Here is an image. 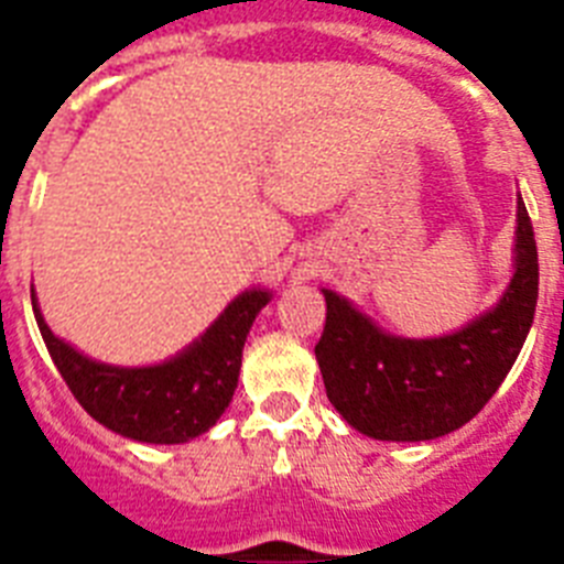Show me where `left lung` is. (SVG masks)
I'll return each instance as SVG.
<instances>
[{
  "label": "left lung",
  "mask_w": 564,
  "mask_h": 564,
  "mask_svg": "<svg viewBox=\"0 0 564 564\" xmlns=\"http://www.w3.org/2000/svg\"><path fill=\"white\" fill-rule=\"evenodd\" d=\"M514 234V276L500 302L449 336H392L350 299L322 291L327 322L316 361L327 398L352 430L376 441H435L460 430L500 390L540 293L536 239L522 197Z\"/></svg>",
  "instance_id": "1"
}]
</instances>
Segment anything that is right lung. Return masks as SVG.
Instances as JSON below:
<instances>
[{
	"label": "right lung",
	"mask_w": 564,
	"mask_h": 564,
	"mask_svg": "<svg viewBox=\"0 0 564 564\" xmlns=\"http://www.w3.org/2000/svg\"><path fill=\"white\" fill-rule=\"evenodd\" d=\"M30 302L50 358L101 426L138 443H186L212 430L231 403L248 330L271 302V291L239 293L197 341L152 367H115L84 356L53 336L33 288Z\"/></svg>",
	"instance_id": "obj_1"
}]
</instances>
